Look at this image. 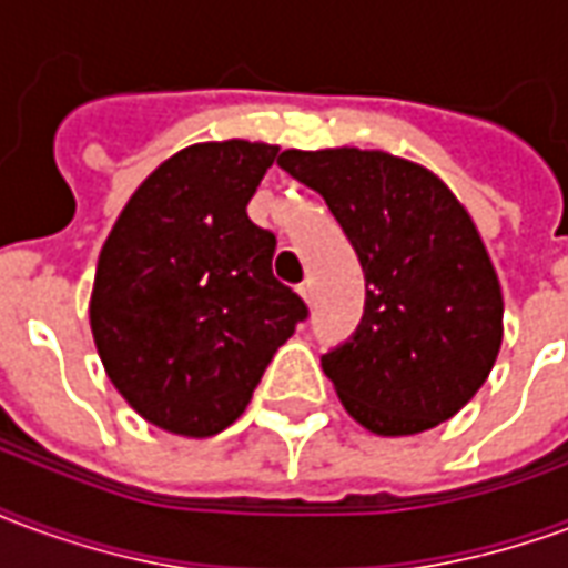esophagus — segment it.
<instances>
[{"mask_svg":"<svg viewBox=\"0 0 568 568\" xmlns=\"http://www.w3.org/2000/svg\"><path fill=\"white\" fill-rule=\"evenodd\" d=\"M297 295L304 297L307 304H313V297H316V285H313V280H304V283L297 285Z\"/></svg>","mask_w":568,"mask_h":568,"instance_id":"obj_1","label":"esophagus"}]
</instances>
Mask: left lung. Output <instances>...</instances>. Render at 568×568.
Listing matches in <instances>:
<instances>
[{"instance_id":"obj_1","label":"left lung","mask_w":568,"mask_h":568,"mask_svg":"<svg viewBox=\"0 0 568 568\" xmlns=\"http://www.w3.org/2000/svg\"><path fill=\"white\" fill-rule=\"evenodd\" d=\"M344 227L365 271V316L322 356L346 414L417 435L459 414L501 346V288L471 215L438 175L386 151L280 154Z\"/></svg>"}]
</instances>
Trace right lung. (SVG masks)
Returning a JSON list of instances; mask_svg holds the SVG:
<instances>
[{"label": "right lung", "instance_id": "obj_1", "mask_svg": "<svg viewBox=\"0 0 568 568\" xmlns=\"http://www.w3.org/2000/svg\"><path fill=\"white\" fill-rule=\"evenodd\" d=\"M276 151L246 140L175 151L105 236L93 344L109 381L151 426L219 435L307 320V304L273 276L276 236L246 212Z\"/></svg>", "mask_w": 568, "mask_h": 568}]
</instances>
